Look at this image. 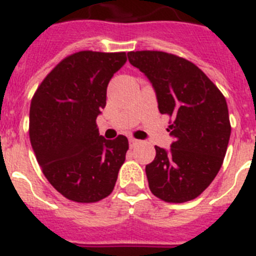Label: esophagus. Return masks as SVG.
<instances>
[{
	"mask_svg": "<svg viewBox=\"0 0 256 256\" xmlns=\"http://www.w3.org/2000/svg\"><path fill=\"white\" fill-rule=\"evenodd\" d=\"M138 144H140V140H136V138H130V146L132 147V148H133V147L137 146Z\"/></svg>",
	"mask_w": 256,
	"mask_h": 256,
	"instance_id": "34e87169",
	"label": "esophagus"
}]
</instances>
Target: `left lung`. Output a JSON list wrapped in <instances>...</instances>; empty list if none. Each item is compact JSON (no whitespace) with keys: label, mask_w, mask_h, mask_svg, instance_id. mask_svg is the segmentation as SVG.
I'll use <instances>...</instances> for the list:
<instances>
[{"label":"left lung","mask_w":256,"mask_h":256,"mask_svg":"<svg viewBox=\"0 0 256 256\" xmlns=\"http://www.w3.org/2000/svg\"><path fill=\"white\" fill-rule=\"evenodd\" d=\"M130 63L150 80L161 114L172 116L168 151L154 146L146 165L150 190L168 203L196 198L218 174L231 124L224 96L194 63L157 50L128 53Z\"/></svg>","instance_id":"1"}]
</instances>
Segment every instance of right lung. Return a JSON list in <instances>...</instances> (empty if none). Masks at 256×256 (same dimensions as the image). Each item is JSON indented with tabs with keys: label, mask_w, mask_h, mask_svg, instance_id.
<instances>
[{
	"label": "right lung",
	"mask_w": 256,
	"mask_h": 256,
	"mask_svg": "<svg viewBox=\"0 0 256 256\" xmlns=\"http://www.w3.org/2000/svg\"><path fill=\"white\" fill-rule=\"evenodd\" d=\"M126 62L124 52H77L60 60L32 96L29 134L35 157L70 200L94 203L114 189L128 140H105L96 118L106 105L108 84Z\"/></svg>",
	"instance_id": "1"
}]
</instances>
